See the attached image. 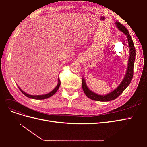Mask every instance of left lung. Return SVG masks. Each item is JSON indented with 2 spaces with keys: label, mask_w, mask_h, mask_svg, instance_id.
I'll use <instances>...</instances> for the list:
<instances>
[{
  "label": "left lung",
  "mask_w": 147,
  "mask_h": 147,
  "mask_svg": "<svg viewBox=\"0 0 147 147\" xmlns=\"http://www.w3.org/2000/svg\"><path fill=\"white\" fill-rule=\"evenodd\" d=\"M117 27L118 28L119 30L122 31V32L127 35V38L128 41L129 47V52H130V56H129V59L128 61V67H127V72L125 75V77L124 78L123 80L119 84L118 87L111 92L109 94L105 95V96H100L96 94V93L93 92L91 90H90L87 87L85 80L84 79H82V88L84 92V94L86 96L92 100H97V101H110L112 100L115 99H117V97L121 94V93L126 90V88L128 86L129 84H130L132 77H133V74H134V61L136 58V49L134 47V43H133L132 39L131 38V35L129 33V31L126 28V27L118 21H117L116 23Z\"/></svg>",
  "instance_id": "left-lung-1"
}]
</instances>
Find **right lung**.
<instances>
[{"label":"right lung","mask_w":147,"mask_h":147,"mask_svg":"<svg viewBox=\"0 0 147 147\" xmlns=\"http://www.w3.org/2000/svg\"><path fill=\"white\" fill-rule=\"evenodd\" d=\"M60 84H61V81H60V79L58 78V83H57V86H56V88L53 90L52 91H51L50 92L48 93V94H45V95H40V96H32V95H29L28 94H26V92H24L23 90H21V89L19 88L20 90L21 91V92L23 93V94L24 95H25L26 97H29V98H31V99H47L48 98V97H50L51 96H52L53 95H54L56 92L57 91V90H58L59 86H60Z\"/></svg>","instance_id":"add662e5"}]
</instances>
